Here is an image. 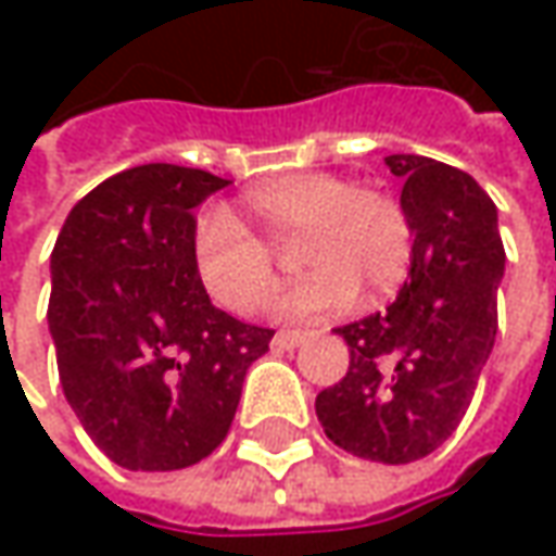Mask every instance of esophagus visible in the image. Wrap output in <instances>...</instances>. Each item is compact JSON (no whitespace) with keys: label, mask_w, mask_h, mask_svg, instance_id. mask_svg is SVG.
Here are the masks:
<instances>
[{"label":"esophagus","mask_w":556,"mask_h":556,"mask_svg":"<svg viewBox=\"0 0 556 556\" xmlns=\"http://www.w3.org/2000/svg\"><path fill=\"white\" fill-rule=\"evenodd\" d=\"M303 340H306V331H278L271 337V346L275 350H296Z\"/></svg>","instance_id":"esophagus-1"}]
</instances>
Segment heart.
<instances>
[{"label":"heart","mask_w":556,"mask_h":556,"mask_svg":"<svg viewBox=\"0 0 556 556\" xmlns=\"http://www.w3.org/2000/svg\"><path fill=\"white\" fill-rule=\"evenodd\" d=\"M300 241V266L315 268L281 300L288 318H318L390 296L412 271L415 228L393 194L343 176L300 173L253 185L241 223L206 213L191 238V263L206 296L231 315H260L281 288L275 250Z\"/></svg>","instance_id":"heart-1"}]
</instances>
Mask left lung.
<instances>
[{
	"mask_svg": "<svg viewBox=\"0 0 556 556\" xmlns=\"http://www.w3.org/2000/svg\"><path fill=\"white\" fill-rule=\"evenodd\" d=\"M415 228L412 278L383 312L343 325L350 371L315 415L343 452L412 464L458 430L498 333L504 244L492 198L464 169L390 154Z\"/></svg>",
	"mask_w": 556,
	"mask_h": 556,
	"instance_id": "1",
	"label": "left lung"
}]
</instances>
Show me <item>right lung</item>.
I'll return each instance as SVG.
<instances>
[{"instance_id":"1","label":"right lung","mask_w":556,"mask_h":556,"mask_svg":"<svg viewBox=\"0 0 556 556\" xmlns=\"http://www.w3.org/2000/svg\"><path fill=\"white\" fill-rule=\"evenodd\" d=\"M144 163L76 203L52 250L49 331L83 430L126 470H182L231 430L275 331L216 309L191 263V210L225 188Z\"/></svg>"}]
</instances>
